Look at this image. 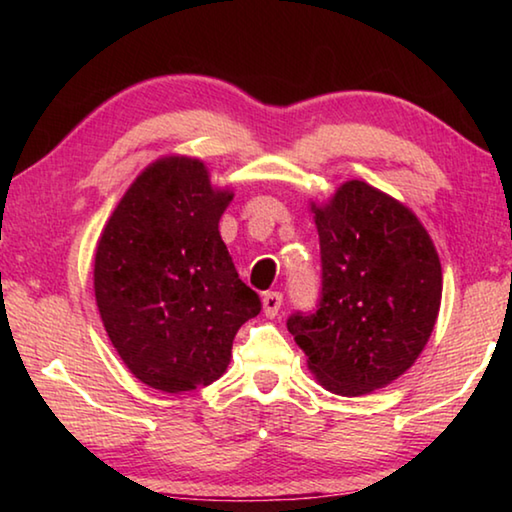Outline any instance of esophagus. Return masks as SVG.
Wrapping results in <instances>:
<instances>
[{
  "label": "esophagus",
  "instance_id": "1",
  "mask_svg": "<svg viewBox=\"0 0 512 512\" xmlns=\"http://www.w3.org/2000/svg\"><path fill=\"white\" fill-rule=\"evenodd\" d=\"M262 302H264V314L268 318H275L277 311H280V307H282V293L280 291H268V293H264Z\"/></svg>",
  "mask_w": 512,
  "mask_h": 512
}]
</instances>
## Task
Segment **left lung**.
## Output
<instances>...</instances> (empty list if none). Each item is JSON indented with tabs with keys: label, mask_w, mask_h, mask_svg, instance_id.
<instances>
[{
	"label": "left lung",
	"mask_w": 512,
	"mask_h": 512,
	"mask_svg": "<svg viewBox=\"0 0 512 512\" xmlns=\"http://www.w3.org/2000/svg\"><path fill=\"white\" fill-rule=\"evenodd\" d=\"M323 284L314 314L287 320L327 391L366 395L404 375L436 325L443 271L409 207L363 180L311 205Z\"/></svg>",
	"instance_id": "obj_1"
}]
</instances>
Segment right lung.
I'll use <instances>...</instances> for the list:
<instances>
[{"label": "right lung", "instance_id": "add662e5", "mask_svg": "<svg viewBox=\"0 0 512 512\" xmlns=\"http://www.w3.org/2000/svg\"><path fill=\"white\" fill-rule=\"evenodd\" d=\"M232 196L212 187L201 160L169 155L135 178L101 232L94 296L103 327L155 391L210 386L239 327L262 311L219 235Z\"/></svg>", "mask_w": 512, "mask_h": 512}]
</instances>
